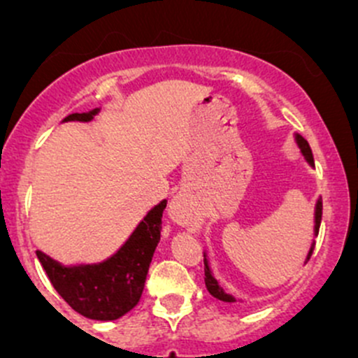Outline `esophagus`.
I'll use <instances>...</instances> for the list:
<instances>
[{"mask_svg": "<svg viewBox=\"0 0 358 358\" xmlns=\"http://www.w3.org/2000/svg\"><path fill=\"white\" fill-rule=\"evenodd\" d=\"M168 215L176 225L185 227L189 230H197V227H199V213L183 197H175V199L169 202Z\"/></svg>", "mask_w": 358, "mask_h": 358, "instance_id": "obj_1", "label": "esophagus"}]
</instances>
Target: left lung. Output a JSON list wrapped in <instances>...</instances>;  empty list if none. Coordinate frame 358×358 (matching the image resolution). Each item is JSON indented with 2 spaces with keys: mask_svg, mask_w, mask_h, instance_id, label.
Returning a JSON list of instances; mask_svg holds the SVG:
<instances>
[{
  "mask_svg": "<svg viewBox=\"0 0 358 358\" xmlns=\"http://www.w3.org/2000/svg\"><path fill=\"white\" fill-rule=\"evenodd\" d=\"M294 140H296V145L299 147V152H301V156L305 157V161L308 162V164L313 168V156H312V149H310L308 142H306L303 136H299L298 133L294 135ZM320 220H322V199L319 197V199H317V202H315V213H313V237H317V234H319ZM313 248H315V241H312V244H310L308 255H306L305 263L308 262L310 256H312ZM204 275H206L204 277L206 289L209 291V294H211L213 298L220 299V301H225V303H237V298H234L232 294H229V292H227L222 286H220L218 280H216L215 273H213V270H211V265H209L208 252H206V251H204Z\"/></svg>",
  "mask_w": 358,
  "mask_h": 358,
  "instance_id": "8db88e82",
  "label": "left lung"
}]
</instances>
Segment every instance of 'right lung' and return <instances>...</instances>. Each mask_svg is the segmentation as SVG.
Segmentation results:
<instances>
[{"label": "right lung", "mask_w": 358, "mask_h": 358, "mask_svg": "<svg viewBox=\"0 0 358 358\" xmlns=\"http://www.w3.org/2000/svg\"><path fill=\"white\" fill-rule=\"evenodd\" d=\"M100 109L71 114L62 122H90ZM166 199L154 206L131 236L114 255L100 263L62 265L43 251H36L55 291L79 315L92 320H115L140 301L147 272L159 239Z\"/></svg>", "instance_id": "1"}]
</instances>
